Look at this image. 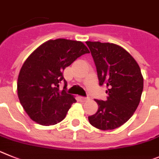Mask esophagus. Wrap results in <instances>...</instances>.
<instances>
[{"label":"esophagus","instance_id":"obj_1","mask_svg":"<svg viewBox=\"0 0 159 159\" xmlns=\"http://www.w3.org/2000/svg\"><path fill=\"white\" fill-rule=\"evenodd\" d=\"M79 98V100L81 101H82V102H84V101H87V98L86 97H78Z\"/></svg>","mask_w":159,"mask_h":159}]
</instances>
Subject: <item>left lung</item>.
Segmentation results:
<instances>
[{"instance_id": "left-lung-1", "label": "left lung", "mask_w": 159, "mask_h": 159, "mask_svg": "<svg viewBox=\"0 0 159 159\" xmlns=\"http://www.w3.org/2000/svg\"><path fill=\"white\" fill-rule=\"evenodd\" d=\"M93 58L99 85L106 86V101L95 100L98 110L88 117L101 130L120 127L132 116L139 104L143 78L137 62L125 49L114 43L85 42Z\"/></svg>"}]
</instances>
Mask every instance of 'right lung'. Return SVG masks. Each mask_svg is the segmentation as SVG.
Masks as SVG:
<instances>
[{
	"instance_id": "add662e5",
	"label": "right lung",
	"mask_w": 159,
	"mask_h": 159,
	"mask_svg": "<svg viewBox=\"0 0 159 159\" xmlns=\"http://www.w3.org/2000/svg\"><path fill=\"white\" fill-rule=\"evenodd\" d=\"M87 53L89 51L81 41L57 39L43 43L25 60L17 80V94L32 120L49 126L65 118L76 100L59 89L61 81L67 84L63 70Z\"/></svg>"
}]
</instances>
